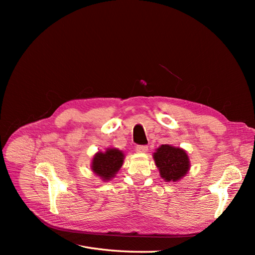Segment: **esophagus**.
<instances>
[{"label":"esophagus","mask_w":255,"mask_h":255,"mask_svg":"<svg viewBox=\"0 0 255 255\" xmlns=\"http://www.w3.org/2000/svg\"><path fill=\"white\" fill-rule=\"evenodd\" d=\"M148 151V146L146 145H137L136 146V152L137 153H145Z\"/></svg>","instance_id":"obj_1"}]
</instances>
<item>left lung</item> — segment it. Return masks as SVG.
<instances>
[{
  "label": "left lung",
  "mask_w": 255,
  "mask_h": 255,
  "mask_svg": "<svg viewBox=\"0 0 255 255\" xmlns=\"http://www.w3.org/2000/svg\"><path fill=\"white\" fill-rule=\"evenodd\" d=\"M153 159L161 179L166 182H177L186 175L190 169L187 152L179 146L161 144L153 153Z\"/></svg>",
  "instance_id": "obj_1"
}]
</instances>
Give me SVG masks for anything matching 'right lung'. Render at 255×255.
<instances>
[{
	"instance_id": "1",
	"label": "right lung",
	"mask_w": 255,
	"mask_h": 255,
	"mask_svg": "<svg viewBox=\"0 0 255 255\" xmlns=\"http://www.w3.org/2000/svg\"><path fill=\"white\" fill-rule=\"evenodd\" d=\"M125 153L117 148H107L105 151L97 152L91 160L92 173L103 182L113 180L120 170L125 161Z\"/></svg>"
}]
</instances>
